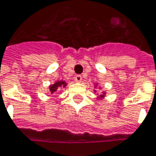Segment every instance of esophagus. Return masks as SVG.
<instances>
[{"mask_svg":"<svg viewBox=\"0 0 156 156\" xmlns=\"http://www.w3.org/2000/svg\"><path fill=\"white\" fill-rule=\"evenodd\" d=\"M75 80H76L77 82H81V81H82V77H81L80 75H77V76L75 77Z\"/></svg>","mask_w":156,"mask_h":156,"instance_id":"esophagus-1","label":"esophagus"}]
</instances>
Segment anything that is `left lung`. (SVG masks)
Returning <instances> with one entry per match:
<instances>
[{"label":"left lung","mask_w":156,"mask_h":156,"mask_svg":"<svg viewBox=\"0 0 156 156\" xmlns=\"http://www.w3.org/2000/svg\"><path fill=\"white\" fill-rule=\"evenodd\" d=\"M96 86H97V84H95V86H94V88L96 87ZM100 89H101V87H100ZM94 92H96V90H94ZM105 94H106L105 92H103V94H100V95L97 97V99H99V100H102V99H104V98H105Z\"/></svg>","instance_id":"obj_1"}]
</instances>
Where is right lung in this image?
<instances>
[{
	"label": "right lung",
	"mask_w": 156,
	"mask_h": 156,
	"mask_svg": "<svg viewBox=\"0 0 156 156\" xmlns=\"http://www.w3.org/2000/svg\"><path fill=\"white\" fill-rule=\"evenodd\" d=\"M67 86V83L63 81V80H61V81H56L55 83H53L52 85L49 86V91L51 94H53L55 93L59 88L61 87H65Z\"/></svg>",
	"instance_id": "1"
}]
</instances>
